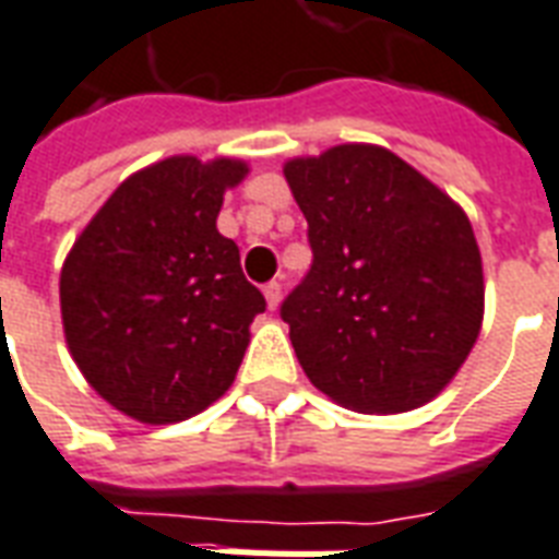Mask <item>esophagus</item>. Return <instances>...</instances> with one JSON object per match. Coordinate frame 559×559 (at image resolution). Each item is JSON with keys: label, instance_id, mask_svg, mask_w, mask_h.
<instances>
[{"label": "esophagus", "instance_id": "obj_1", "mask_svg": "<svg viewBox=\"0 0 559 559\" xmlns=\"http://www.w3.org/2000/svg\"><path fill=\"white\" fill-rule=\"evenodd\" d=\"M264 300H267V309H276V306H280V300H283V288H280V283L264 285Z\"/></svg>", "mask_w": 559, "mask_h": 559}]
</instances>
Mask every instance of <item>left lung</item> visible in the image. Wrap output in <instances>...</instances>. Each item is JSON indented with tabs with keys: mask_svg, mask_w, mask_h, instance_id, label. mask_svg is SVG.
Returning a JSON list of instances; mask_svg holds the SVG:
<instances>
[{
	"mask_svg": "<svg viewBox=\"0 0 559 559\" xmlns=\"http://www.w3.org/2000/svg\"><path fill=\"white\" fill-rule=\"evenodd\" d=\"M283 174L312 245L280 309L306 377L356 413L433 401L484 324V262L463 205L377 144L288 158Z\"/></svg>",
	"mask_w": 559,
	"mask_h": 559,
	"instance_id": "obj_1",
	"label": "left lung"
}]
</instances>
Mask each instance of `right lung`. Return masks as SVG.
Masks as SVG:
<instances>
[{"instance_id":"add662e5","label":"right lung","mask_w":559,"mask_h":559,"mask_svg":"<svg viewBox=\"0 0 559 559\" xmlns=\"http://www.w3.org/2000/svg\"><path fill=\"white\" fill-rule=\"evenodd\" d=\"M247 174L226 155L155 162L117 185L67 253L58 292L70 356L135 421H185L238 374L264 297L217 215Z\"/></svg>"}]
</instances>
